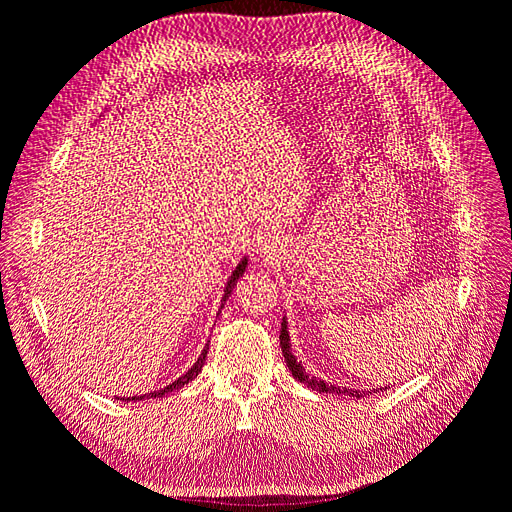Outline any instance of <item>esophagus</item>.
Returning a JSON list of instances; mask_svg holds the SVG:
<instances>
[{"label": "esophagus", "mask_w": 512, "mask_h": 512, "mask_svg": "<svg viewBox=\"0 0 512 512\" xmlns=\"http://www.w3.org/2000/svg\"><path fill=\"white\" fill-rule=\"evenodd\" d=\"M275 247H277V239L273 235H269V232H265V235L260 237V250L267 256H271L275 252Z\"/></svg>", "instance_id": "34e87169"}]
</instances>
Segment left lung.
<instances>
[{"label":"left lung","instance_id":"obj_1","mask_svg":"<svg viewBox=\"0 0 512 512\" xmlns=\"http://www.w3.org/2000/svg\"><path fill=\"white\" fill-rule=\"evenodd\" d=\"M280 346H282L284 361H286L288 369L292 371V376L297 378L299 382H303V384L307 386V389L318 391V393L350 395V397H356V399H361V397H365V395H371V393H378V391H382V389H374V391H371V389H369V391H356V389H346V386L329 384V382H324V380H320V378H314V376L305 374L303 365L297 361V356L292 354V348H290V335H288V322H286V316H284V320H282V331H280Z\"/></svg>","mask_w":512,"mask_h":512}]
</instances>
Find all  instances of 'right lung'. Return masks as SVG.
<instances>
[{
  "mask_svg": "<svg viewBox=\"0 0 512 512\" xmlns=\"http://www.w3.org/2000/svg\"><path fill=\"white\" fill-rule=\"evenodd\" d=\"M245 269H247V258H243L239 265L235 267V271H232V275L228 277V282H226V288H224V294H222V307H224V303H226V299L230 297L232 294V290H235V286H237V280L239 277L245 273ZM220 307V309H222ZM220 314V312H218ZM207 350H209V344L203 348V354L198 356V361L185 371V374L181 376V378H177L173 384H168V386H164V389H160V391H151V393H147V395H141V397H123L126 401H141V399H149V397H162V395H168V393H173V391H177V389H181V386H185L188 382H192L198 374H200V369H203V365H205V359H207ZM119 399V397H117Z\"/></svg>",
  "mask_w": 512,
  "mask_h": 512,
  "instance_id": "1",
  "label": "right lung"
}]
</instances>
